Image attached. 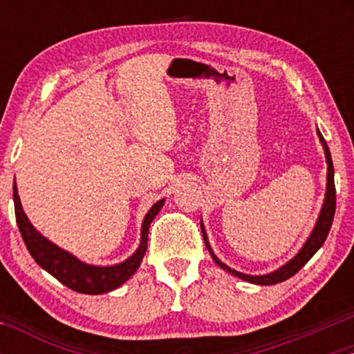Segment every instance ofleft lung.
<instances>
[{
    "mask_svg": "<svg viewBox=\"0 0 354 354\" xmlns=\"http://www.w3.org/2000/svg\"><path fill=\"white\" fill-rule=\"evenodd\" d=\"M317 135H319V140H321V143H322V147H324V153H326V161H327V192H326V200H324L321 214H319V219L316 222V227H314V229H313L311 235H309V239L306 240V243L303 245V248L299 250V253L295 256L292 261H288L287 264L282 266V268L277 269V270H274V272L266 274V275H248V274L239 272V270L230 269L229 266H225L224 263H222V261H219V259L216 258V254L212 253L209 243H207V236H206L205 227H203V224H201L203 239H205V243H206L207 251H209V254L212 256V259L216 261V264L221 266V268L224 269V270H227V272H230L232 275H235V277H239L241 280H246V282H250V283H256V285H275V283H279V282H283V280H287L290 277H293V275L297 274L298 270L301 269L303 266L306 264L308 261L311 259L314 254H316V251L324 245V241H326L328 232H330V227H332V222H333V216H335V183H333V164H332L330 151H328V147H327L326 140H324L322 133L319 132V129H317Z\"/></svg>",
    "mask_w": 354,
    "mask_h": 354,
    "instance_id": "left-lung-1",
    "label": "left lung"
}]
</instances>
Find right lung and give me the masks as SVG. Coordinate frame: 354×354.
<instances>
[{"label": "right lung", "mask_w": 354, "mask_h": 354, "mask_svg": "<svg viewBox=\"0 0 354 354\" xmlns=\"http://www.w3.org/2000/svg\"><path fill=\"white\" fill-rule=\"evenodd\" d=\"M12 196L19 232H21L24 243H26L32 258L35 259V263L40 266L41 269H45L48 274H51L53 277L59 280L62 285L74 290V292L85 295L108 293L111 290L120 287L124 282H127V280L137 272L148 246L149 224H151L158 212L161 211L164 201H166L159 200L158 203H154L151 209L147 212L142 225V240H140V246L129 259H125L124 263L115 266H90L82 263V261L77 259L74 254L67 253V251L59 248V246L51 243V241L45 239L40 232L35 230V227L30 224V221L27 219L26 212L22 209L21 200H19L17 195L16 182H14L12 185Z\"/></svg>", "instance_id": "1"}]
</instances>
